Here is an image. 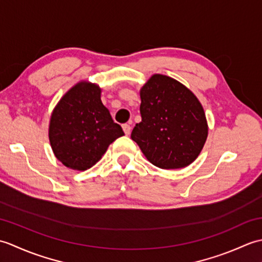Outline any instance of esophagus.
<instances>
[{"mask_svg":"<svg viewBox=\"0 0 262 262\" xmlns=\"http://www.w3.org/2000/svg\"><path fill=\"white\" fill-rule=\"evenodd\" d=\"M122 129H124V133L126 135H129L130 132H132V127L128 124H124V125H122Z\"/></svg>","mask_w":262,"mask_h":262,"instance_id":"obj_1","label":"esophagus"}]
</instances>
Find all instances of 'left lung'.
I'll return each mask as SVG.
<instances>
[{
  "label": "left lung",
  "mask_w": 262,
  "mask_h": 262,
  "mask_svg": "<svg viewBox=\"0 0 262 262\" xmlns=\"http://www.w3.org/2000/svg\"><path fill=\"white\" fill-rule=\"evenodd\" d=\"M142 121L132 132L146 159L161 169H181L197 159L207 138L196 96L169 76L154 74L141 89Z\"/></svg>",
  "instance_id": "obj_1"
}]
</instances>
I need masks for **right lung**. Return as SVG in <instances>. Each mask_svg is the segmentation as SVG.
<instances>
[{
	"instance_id": "1",
	"label": "right lung",
	"mask_w": 262,
	"mask_h": 262,
	"mask_svg": "<svg viewBox=\"0 0 262 262\" xmlns=\"http://www.w3.org/2000/svg\"><path fill=\"white\" fill-rule=\"evenodd\" d=\"M100 93L96 84L77 83L52 114L49 141L55 157L70 169H90L111 143L125 135L102 104Z\"/></svg>"
}]
</instances>
